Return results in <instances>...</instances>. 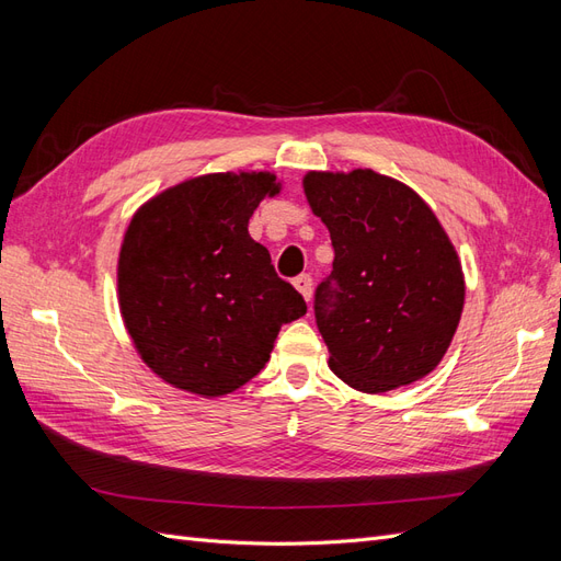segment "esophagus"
Wrapping results in <instances>:
<instances>
[{"label":"esophagus","instance_id":"34e87169","mask_svg":"<svg viewBox=\"0 0 561 561\" xmlns=\"http://www.w3.org/2000/svg\"><path fill=\"white\" fill-rule=\"evenodd\" d=\"M295 287H297V293H299L304 299L311 301L313 280H311V276H309V274H301V276H297V278H295Z\"/></svg>","mask_w":561,"mask_h":561}]
</instances>
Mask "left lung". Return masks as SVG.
Listing matches in <instances>:
<instances>
[{
	"mask_svg": "<svg viewBox=\"0 0 561 561\" xmlns=\"http://www.w3.org/2000/svg\"><path fill=\"white\" fill-rule=\"evenodd\" d=\"M301 186L334 248L332 276L316 290L330 369L369 396L428 377L466 301L445 227L412 186L371 168L309 171Z\"/></svg>",
	"mask_w": 561,
	"mask_h": 561,
	"instance_id": "8db88e82",
	"label": "left lung"
}]
</instances>
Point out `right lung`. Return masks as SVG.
Segmentation results:
<instances>
[{
	"label": "right lung",
	"mask_w": 561,
	"mask_h": 561,
	"mask_svg": "<svg viewBox=\"0 0 561 561\" xmlns=\"http://www.w3.org/2000/svg\"><path fill=\"white\" fill-rule=\"evenodd\" d=\"M280 190L271 171L206 173L135 210L118 250V311L142 363L173 388L233 393L266 365L285 322L307 313L248 233Z\"/></svg>",
	"instance_id": "add662e5"
}]
</instances>
